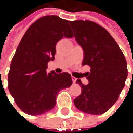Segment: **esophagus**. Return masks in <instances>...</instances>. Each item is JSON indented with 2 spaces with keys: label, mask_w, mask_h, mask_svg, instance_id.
I'll list each match as a JSON object with an SVG mask.
<instances>
[{
  "label": "esophagus",
  "mask_w": 133,
  "mask_h": 133,
  "mask_svg": "<svg viewBox=\"0 0 133 133\" xmlns=\"http://www.w3.org/2000/svg\"><path fill=\"white\" fill-rule=\"evenodd\" d=\"M71 79H72L73 83H75V82H76V81H77V78H75V77H73V76H71Z\"/></svg>",
  "instance_id": "1"
}]
</instances>
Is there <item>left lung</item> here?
<instances>
[{"label":"left lung","mask_w":133,"mask_h":133,"mask_svg":"<svg viewBox=\"0 0 133 133\" xmlns=\"http://www.w3.org/2000/svg\"><path fill=\"white\" fill-rule=\"evenodd\" d=\"M69 22L84 51L82 65L91 68L86 73L88 85L76 81L82 93L74 104L85 113L102 114L115 104L125 86L128 74L125 56L111 35L99 24L82 20Z\"/></svg>","instance_id":"1"}]
</instances>
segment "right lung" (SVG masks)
I'll return each mask as SVG.
<instances>
[{"label": "right lung", "mask_w": 133, "mask_h": 133, "mask_svg": "<svg viewBox=\"0 0 133 133\" xmlns=\"http://www.w3.org/2000/svg\"><path fill=\"white\" fill-rule=\"evenodd\" d=\"M72 38L68 21L56 15L44 16L27 30L16 50L8 73V89L24 112L38 116L51 110L62 89L71 85L70 74L47 72L55 59L56 44Z\"/></svg>", "instance_id": "obj_1"}]
</instances>
